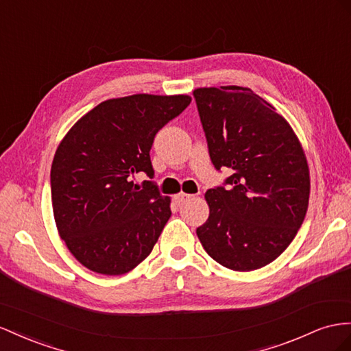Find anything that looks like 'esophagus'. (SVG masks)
<instances>
[{
	"mask_svg": "<svg viewBox=\"0 0 351 351\" xmlns=\"http://www.w3.org/2000/svg\"><path fill=\"white\" fill-rule=\"evenodd\" d=\"M192 197H193V195H189V193H184V192H180L178 195H176V197H174V202H176L177 205H183L184 202L191 201Z\"/></svg>",
	"mask_w": 351,
	"mask_h": 351,
	"instance_id": "34e87169",
	"label": "esophagus"
}]
</instances>
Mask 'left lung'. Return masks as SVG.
<instances>
[{
  "instance_id": "8db88e82",
  "label": "left lung",
  "mask_w": 351,
  "mask_h": 351,
  "mask_svg": "<svg viewBox=\"0 0 351 351\" xmlns=\"http://www.w3.org/2000/svg\"><path fill=\"white\" fill-rule=\"evenodd\" d=\"M193 96L214 167L233 169L229 187L206 191L210 217L196 234L221 266L261 269L288 248L304 221L306 154L289 122L251 88L204 87Z\"/></svg>"
}]
</instances>
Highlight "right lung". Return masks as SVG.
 <instances>
[{"mask_svg": "<svg viewBox=\"0 0 351 351\" xmlns=\"http://www.w3.org/2000/svg\"><path fill=\"white\" fill-rule=\"evenodd\" d=\"M191 101L186 94L109 99L60 141L50 174L54 221L84 267L118 276L152 252L171 217V199L132 177H154L149 152L156 132Z\"/></svg>", "mask_w": 351, "mask_h": 351, "instance_id": "add662e5", "label": "right lung"}]
</instances>
